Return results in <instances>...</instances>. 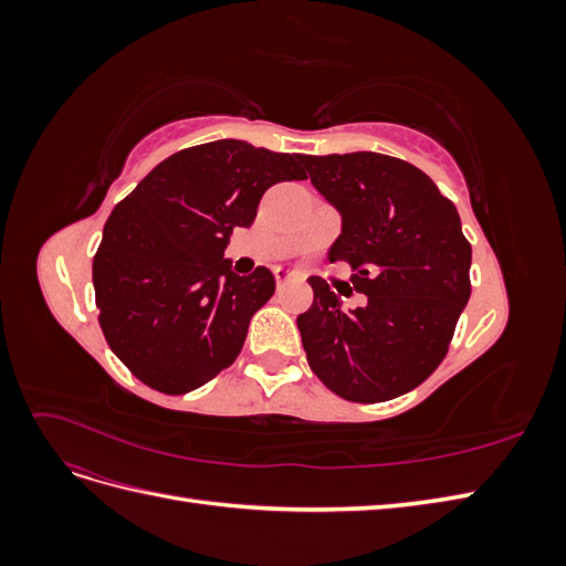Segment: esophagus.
Returning a JSON list of instances; mask_svg holds the SVG:
<instances>
[{
  "mask_svg": "<svg viewBox=\"0 0 566 566\" xmlns=\"http://www.w3.org/2000/svg\"><path fill=\"white\" fill-rule=\"evenodd\" d=\"M273 276H276L279 287H283V285L290 283V281H302V276H300L297 271H287V269H283V266H279L276 271H273Z\"/></svg>",
  "mask_w": 566,
  "mask_h": 566,
  "instance_id": "obj_1",
  "label": "esophagus"
}]
</instances>
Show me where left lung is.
<instances>
[{
  "mask_svg": "<svg viewBox=\"0 0 566 566\" xmlns=\"http://www.w3.org/2000/svg\"><path fill=\"white\" fill-rule=\"evenodd\" d=\"M342 214L328 260L347 262L366 306L347 312L321 276L297 316L306 361L337 397L378 403L416 389L449 352L470 300L472 248L455 205L422 169L382 153L304 156Z\"/></svg>",
  "mask_w": 566,
  "mask_h": 566,
  "instance_id": "8db88e82",
  "label": "left lung"
}]
</instances>
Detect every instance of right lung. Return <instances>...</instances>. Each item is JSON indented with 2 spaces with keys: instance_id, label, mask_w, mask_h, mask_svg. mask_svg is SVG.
<instances>
[{
  "instance_id": "1",
  "label": "right lung",
  "mask_w": 566,
  "mask_h": 566,
  "mask_svg": "<svg viewBox=\"0 0 566 566\" xmlns=\"http://www.w3.org/2000/svg\"><path fill=\"white\" fill-rule=\"evenodd\" d=\"M304 156L221 139L184 148L115 205L92 279L108 347L144 385L186 394L229 368L276 279L238 276L224 250L269 186L306 179Z\"/></svg>"
}]
</instances>
